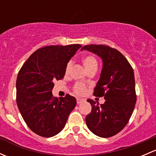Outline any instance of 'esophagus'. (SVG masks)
I'll list each match as a JSON object with an SVG mask.
<instances>
[{
  "instance_id": "obj_1",
  "label": "esophagus",
  "mask_w": 156,
  "mask_h": 156,
  "mask_svg": "<svg viewBox=\"0 0 156 156\" xmlns=\"http://www.w3.org/2000/svg\"><path fill=\"white\" fill-rule=\"evenodd\" d=\"M83 102H84V100L81 98H77V104H81Z\"/></svg>"
}]
</instances>
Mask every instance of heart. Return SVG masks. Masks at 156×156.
Segmentation results:
<instances>
[{
    "label": "heart",
    "instance_id": "b5f03b06",
    "mask_svg": "<svg viewBox=\"0 0 156 156\" xmlns=\"http://www.w3.org/2000/svg\"><path fill=\"white\" fill-rule=\"evenodd\" d=\"M82 62L87 72L89 70H91V69H97V67H98V62H97V59L94 56H91V55H87V56H84L82 59ZM72 66V61H69L68 63H67L66 67V73L68 74L70 72ZM74 90H75V92L77 94L81 95V94H84L85 93L86 87L83 84L78 83L74 87Z\"/></svg>",
    "mask_w": 156,
    "mask_h": 156
}]
</instances>
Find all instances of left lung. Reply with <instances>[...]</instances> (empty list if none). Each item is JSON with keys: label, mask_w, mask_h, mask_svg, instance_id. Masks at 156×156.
<instances>
[{"label": "left lung", "mask_w": 156, "mask_h": 156, "mask_svg": "<svg viewBox=\"0 0 156 156\" xmlns=\"http://www.w3.org/2000/svg\"><path fill=\"white\" fill-rule=\"evenodd\" d=\"M97 54L103 61V69L94 88V95L104 97L103 104L87 100L92 109L86 116V124L92 133L107 138L117 134L128 122L136 101L134 74L126 58L105 45L90 44L81 50Z\"/></svg>", "instance_id": "8db88e82"}]
</instances>
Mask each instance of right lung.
<instances>
[{
    "mask_svg": "<svg viewBox=\"0 0 156 156\" xmlns=\"http://www.w3.org/2000/svg\"><path fill=\"white\" fill-rule=\"evenodd\" d=\"M81 45H51L29 56L16 79V103L28 127L44 137H51L65 127L76 99L66 94L53 97V81L61 80L71 58Z\"/></svg>",
    "mask_w": 156,
    "mask_h": 156,
    "instance_id": "obj_1",
    "label": "right lung"
}]
</instances>
